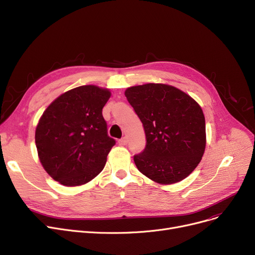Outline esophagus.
I'll return each mask as SVG.
<instances>
[{"instance_id": "1", "label": "esophagus", "mask_w": 255, "mask_h": 255, "mask_svg": "<svg viewBox=\"0 0 255 255\" xmlns=\"http://www.w3.org/2000/svg\"><path fill=\"white\" fill-rule=\"evenodd\" d=\"M127 142H128L127 137H123V138H121V139L119 140V143H120L121 146H125V145H127Z\"/></svg>"}]
</instances>
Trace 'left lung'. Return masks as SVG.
<instances>
[{
  "mask_svg": "<svg viewBox=\"0 0 255 255\" xmlns=\"http://www.w3.org/2000/svg\"><path fill=\"white\" fill-rule=\"evenodd\" d=\"M125 96L146 134L145 149L133 156L138 171L161 184L184 179L205 150V119L200 105L178 88L160 83L128 87Z\"/></svg>",
  "mask_w": 255,
  "mask_h": 255,
  "instance_id": "obj_1",
  "label": "left lung"
}]
</instances>
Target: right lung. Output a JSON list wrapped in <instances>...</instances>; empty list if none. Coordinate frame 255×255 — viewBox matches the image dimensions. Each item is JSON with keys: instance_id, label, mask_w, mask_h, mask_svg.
Returning <instances> with one entry per match:
<instances>
[{"instance_id": "obj_1", "label": "right lung", "mask_w": 255, "mask_h": 255, "mask_svg": "<svg viewBox=\"0 0 255 255\" xmlns=\"http://www.w3.org/2000/svg\"><path fill=\"white\" fill-rule=\"evenodd\" d=\"M110 95L96 85L79 86L59 96L42 114L35 143L42 167L54 180L81 185L104 169L116 145L102 115Z\"/></svg>"}]
</instances>
